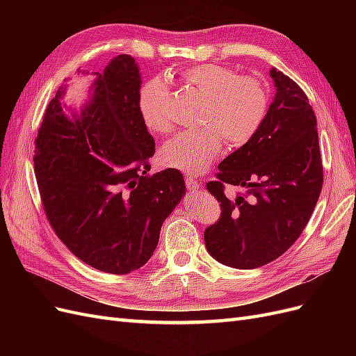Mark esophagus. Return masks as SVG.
<instances>
[{
	"mask_svg": "<svg viewBox=\"0 0 356 356\" xmlns=\"http://www.w3.org/2000/svg\"><path fill=\"white\" fill-rule=\"evenodd\" d=\"M186 186H187V188L190 190V191H197L199 190V182L195 179V178H191V177H187L186 178Z\"/></svg>",
	"mask_w": 356,
	"mask_h": 356,
	"instance_id": "34e87169",
	"label": "esophagus"
}]
</instances>
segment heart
<instances>
[{
	"label": "heart",
	"mask_w": 356,
	"mask_h": 356,
	"mask_svg": "<svg viewBox=\"0 0 356 356\" xmlns=\"http://www.w3.org/2000/svg\"><path fill=\"white\" fill-rule=\"evenodd\" d=\"M181 79L204 96L200 131L182 132L169 139L160 149V161L168 168L199 175L208 170L222 148V136L232 147L245 145L261 127L268 93L261 81L217 63H203L182 71ZM169 93L165 79L148 80L139 90V114L148 131L169 132L165 111Z\"/></svg>",
	"instance_id": "b5f03b06"
}]
</instances>
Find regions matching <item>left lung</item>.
Instances as JSON below:
<instances>
[{
  "label": "left lung",
  "instance_id": "8db88e82",
  "mask_svg": "<svg viewBox=\"0 0 356 356\" xmlns=\"http://www.w3.org/2000/svg\"><path fill=\"white\" fill-rule=\"evenodd\" d=\"M275 98L251 141L225 157L217 181L207 184L221 203V218L204 230L218 263L257 268L281 257L305 230L322 188L316 117L296 81L270 70ZM245 195L229 200L223 184Z\"/></svg>",
  "mask_w": 356,
  "mask_h": 356
}]
</instances>
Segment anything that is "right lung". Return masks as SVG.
Here are the masks:
<instances>
[{
    "mask_svg": "<svg viewBox=\"0 0 356 356\" xmlns=\"http://www.w3.org/2000/svg\"><path fill=\"white\" fill-rule=\"evenodd\" d=\"M93 75L79 111L63 102L67 84L50 101L35 139V178L68 250L101 272L126 275L152 258L186 182L177 169L148 174L154 139L139 114L135 59L118 55Z\"/></svg>",
    "mask_w": 356,
    "mask_h": 356,
    "instance_id": "right-lung-1",
    "label": "right lung"
}]
</instances>
